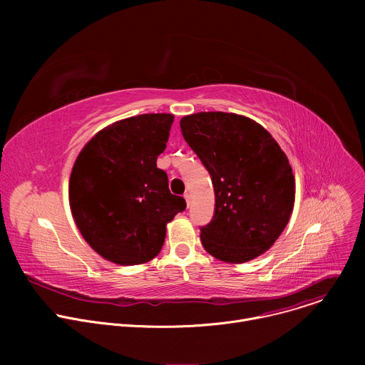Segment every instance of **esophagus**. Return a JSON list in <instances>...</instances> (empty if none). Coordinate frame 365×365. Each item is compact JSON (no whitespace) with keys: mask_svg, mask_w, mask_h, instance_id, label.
<instances>
[{"mask_svg":"<svg viewBox=\"0 0 365 365\" xmlns=\"http://www.w3.org/2000/svg\"><path fill=\"white\" fill-rule=\"evenodd\" d=\"M183 196H185V199H186V203H187V206H189V205H190V195H189V193H185Z\"/></svg>","mask_w":365,"mask_h":365,"instance_id":"1","label":"esophagus"}]
</instances>
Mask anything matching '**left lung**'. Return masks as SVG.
<instances>
[{
    "mask_svg": "<svg viewBox=\"0 0 365 365\" xmlns=\"http://www.w3.org/2000/svg\"><path fill=\"white\" fill-rule=\"evenodd\" d=\"M180 128L215 190L214 218L200 228L203 248L232 264L264 254L294 206L296 183L286 153L263 125L232 113L186 115Z\"/></svg>",
    "mask_w": 365,
    "mask_h": 365,
    "instance_id": "obj_1",
    "label": "left lung"
}]
</instances>
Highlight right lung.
I'll return each instance as SVG.
<instances>
[{
  "mask_svg": "<svg viewBox=\"0 0 365 365\" xmlns=\"http://www.w3.org/2000/svg\"><path fill=\"white\" fill-rule=\"evenodd\" d=\"M173 114H141L98 131L81 150L69 179V205L83 240L120 266L158 255L166 227L185 211L172 195L158 158L166 148Z\"/></svg>",
  "mask_w": 365,
  "mask_h": 365,
  "instance_id": "obj_1",
  "label": "right lung"
}]
</instances>
